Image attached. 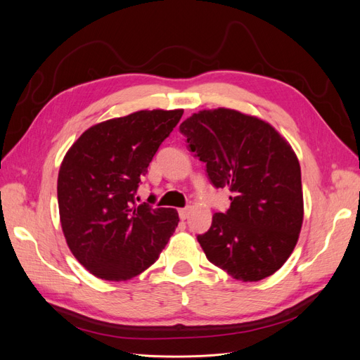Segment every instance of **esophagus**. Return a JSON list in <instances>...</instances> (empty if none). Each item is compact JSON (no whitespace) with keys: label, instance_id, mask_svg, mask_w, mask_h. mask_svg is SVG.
I'll use <instances>...</instances> for the list:
<instances>
[{"label":"esophagus","instance_id":"esophagus-1","mask_svg":"<svg viewBox=\"0 0 360 360\" xmlns=\"http://www.w3.org/2000/svg\"><path fill=\"white\" fill-rule=\"evenodd\" d=\"M179 216H180L181 221H186L188 217H189V209H180L179 210Z\"/></svg>","mask_w":360,"mask_h":360}]
</instances>
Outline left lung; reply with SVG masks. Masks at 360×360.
<instances>
[{
	"label": "left lung",
	"instance_id": "8db88e82",
	"mask_svg": "<svg viewBox=\"0 0 360 360\" xmlns=\"http://www.w3.org/2000/svg\"><path fill=\"white\" fill-rule=\"evenodd\" d=\"M180 132L213 186L231 192L230 209L214 213L209 231L197 236L207 259L238 281L274 275L303 222L300 165L291 146L263 120L226 108L193 114Z\"/></svg>",
	"mask_w": 360,
	"mask_h": 360
}]
</instances>
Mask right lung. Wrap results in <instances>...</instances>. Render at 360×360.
<instances>
[{"label": "right lung", "mask_w": 360, "mask_h": 360, "mask_svg": "<svg viewBox=\"0 0 360 360\" xmlns=\"http://www.w3.org/2000/svg\"><path fill=\"white\" fill-rule=\"evenodd\" d=\"M183 110L138 111L78 138L58 172V209L75 258L105 281H127L159 258L179 213L136 202L141 179Z\"/></svg>", "instance_id": "1"}]
</instances>
